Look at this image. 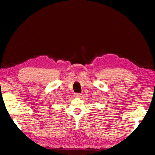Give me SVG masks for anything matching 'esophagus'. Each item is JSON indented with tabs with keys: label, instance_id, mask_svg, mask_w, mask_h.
<instances>
[{
	"label": "esophagus",
	"instance_id": "34e87169",
	"mask_svg": "<svg viewBox=\"0 0 155 155\" xmlns=\"http://www.w3.org/2000/svg\"><path fill=\"white\" fill-rule=\"evenodd\" d=\"M81 94H78V93H74V97H81Z\"/></svg>",
	"mask_w": 155,
	"mask_h": 155
}]
</instances>
